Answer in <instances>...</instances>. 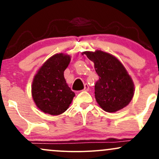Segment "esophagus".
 Masks as SVG:
<instances>
[{
	"instance_id": "1",
	"label": "esophagus",
	"mask_w": 159,
	"mask_h": 159,
	"mask_svg": "<svg viewBox=\"0 0 159 159\" xmlns=\"http://www.w3.org/2000/svg\"><path fill=\"white\" fill-rule=\"evenodd\" d=\"M84 91H88L89 90V86L86 84H84Z\"/></svg>"
}]
</instances>
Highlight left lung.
<instances>
[{
    "label": "left lung",
    "instance_id": "left-lung-1",
    "mask_svg": "<svg viewBox=\"0 0 159 159\" xmlns=\"http://www.w3.org/2000/svg\"><path fill=\"white\" fill-rule=\"evenodd\" d=\"M94 63L99 79L95 84V98L106 112L121 110L132 101L134 85L124 66L116 57L102 51L84 52Z\"/></svg>",
    "mask_w": 159,
    "mask_h": 159
}]
</instances>
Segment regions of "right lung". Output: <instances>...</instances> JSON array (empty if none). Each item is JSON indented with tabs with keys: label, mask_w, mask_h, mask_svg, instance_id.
Returning a JSON list of instances; mask_svg holds the SVG:
<instances>
[{
	"label": "right lung",
	"mask_w": 159,
	"mask_h": 159,
	"mask_svg": "<svg viewBox=\"0 0 159 159\" xmlns=\"http://www.w3.org/2000/svg\"><path fill=\"white\" fill-rule=\"evenodd\" d=\"M70 61V56L67 54H54L43 63L34 76L31 87L33 99L45 114L54 116L63 114L75 96L63 75Z\"/></svg>",
	"instance_id": "add662e5"
}]
</instances>
